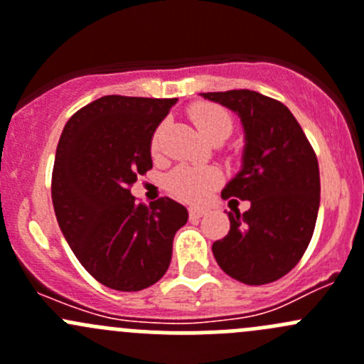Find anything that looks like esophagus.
Masks as SVG:
<instances>
[{
    "label": "esophagus",
    "instance_id": "esophagus-1",
    "mask_svg": "<svg viewBox=\"0 0 364 364\" xmlns=\"http://www.w3.org/2000/svg\"><path fill=\"white\" fill-rule=\"evenodd\" d=\"M205 213H208V209L199 208V205H192V208H188V215H190V218H192V220L203 218Z\"/></svg>",
    "mask_w": 364,
    "mask_h": 364
}]
</instances>
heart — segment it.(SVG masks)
<instances>
[{
    "label": "heart",
    "instance_id": "1",
    "mask_svg": "<svg viewBox=\"0 0 364 364\" xmlns=\"http://www.w3.org/2000/svg\"><path fill=\"white\" fill-rule=\"evenodd\" d=\"M190 117L197 130L209 141H225L232 134V116L223 107L209 102H197L190 107ZM164 124H160L151 137V151L159 153ZM222 172L215 167H199V165H179L168 174L167 188L178 199L186 203H203L209 193L220 186Z\"/></svg>",
    "mask_w": 364,
    "mask_h": 364
}]
</instances>
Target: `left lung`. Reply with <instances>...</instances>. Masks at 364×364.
Here are the masks:
<instances>
[{"instance_id": "left-lung-1", "label": "left lung", "mask_w": 364, "mask_h": 364, "mask_svg": "<svg viewBox=\"0 0 364 364\" xmlns=\"http://www.w3.org/2000/svg\"><path fill=\"white\" fill-rule=\"evenodd\" d=\"M200 95L243 123V167L222 197L250 200L248 211L227 213L230 230L213 243V255L234 280L271 284L299 262L314 236L321 204L317 156L282 102L250 90Z\"/></svg>"}]
</instances>
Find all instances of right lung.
<instances>
[{
    "label": "right lung",
    "instance_id": "add662e5",
    "mask_svg": "<svg viewBox=\"0 0 364 364\" xmlns=\"http://www.w3.org/2000/svg\"><path fill=\"white\" fill-rule=\"evenodd\" d=\"M176 102L107 95L73 114L58 142L50 192L60 229L84 269L114 291L156 284L188 220L168 197L144 205L130 193L153 167L151 137Z\"/></svg>",
    "mask_w": 364,
    "mask_h": 364
}]
</instances>
